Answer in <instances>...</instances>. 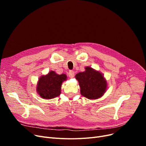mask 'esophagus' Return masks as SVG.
Returning <instances> with one entry per match:
<instances>
[{"instance_id": "34e87169", "label": "esophagus", "mask_w": 146, "mask_h": 146, "mask_svg": "<svg viewBox=\"0 0 146 146\" xmlns=\"http://www.w3.org/2000/svg\"><path fill=\"white\" fill-rule=\"evenodd\" d=\"M68 76L70 78H74V72L73 71H72V70H70V72H68Z\"/></svg>"}]
</instances>
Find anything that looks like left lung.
I'll return each mask as SVG.
<instances>
[{
  "label": "left lung",
  "instance_id": "8db88e82",
  "mask_svg": "<svg viewBox=\"0 0 146 146\" xmlns=\"http://www.w3.org/2000/svg\"><path fill=\"white\" fill-rule=\"evenodd\" d=\"M85 70V72L79 73L75 76L79 82L82 95L89 99L101 97L107 86L104 76L91 67H87Z\"/></svg>",
  "mask_w": 146,
  "mask_h": 146
}]
</instances>
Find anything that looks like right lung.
<instances>
[{
	"instance_id": "1",
	"label": "right lung",
	"mask_w": 146,
	"mask_h": 146,
	"mask_svg": "<svg viewBox=\"0 0 146 146\" xmlns=\"http://www.w3.org/2000/svg\"><path fill=\"white\" fill-rule=\"evenodd\" d=\"M66 74H57L51 71L47 75L43 76L39 79L37 92L42 98L52 99L60 95L62 82L66 80Z\"/></svg>"
}]
</instances>
